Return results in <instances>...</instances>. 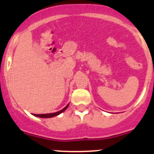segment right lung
<instances>
[{
    "label": "right lung",
    "mask_w": 154,
    "mask_h": 154,
    "mask_svg": "<svg viewBox=\"0 0 154 154\" xmlns=\"http://www.w3.org/2000/svg\"><path fill=\"white\" fill-rule=\"evenodd\" d=\"M69 107V104L66 106L64 109H62V110L60 111H58V112H54V113H48V114H34V116H38V117H41V118H51V117H54V116H56L59 115L60 113H62V112H64L66 109Z\"/></svg>",
    "instance_id": "right-lung-1"
}]
</instances>
